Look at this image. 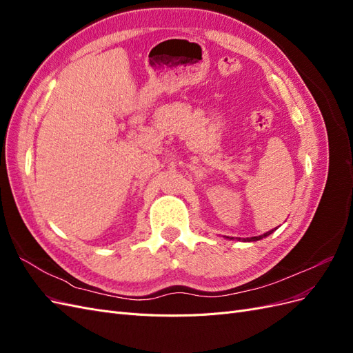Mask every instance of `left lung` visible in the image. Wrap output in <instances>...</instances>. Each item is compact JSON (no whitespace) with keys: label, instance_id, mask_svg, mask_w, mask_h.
Instances as JSON below:
<instances>
[{"label":"left lung","instance_id":"1","mask_svg":"<svg viewBox=\"0 0 353 353\" xmlns=\"http://www.w3.org/2000/svg\"><path fill=\"white\" fill-rule=\"evenodd\" d=\"M276 228H274V230H271V231H268V232H265V234H262V236H256V237H248V239H236V240H239V241H258V240H262V239H265V237H268L270 234H272L274 231H275ZM225 239H228V240H234V237H227V236H223Z\"/></svg>","mask_w":353,"mask_h":353}]
</instances>
